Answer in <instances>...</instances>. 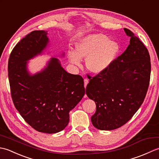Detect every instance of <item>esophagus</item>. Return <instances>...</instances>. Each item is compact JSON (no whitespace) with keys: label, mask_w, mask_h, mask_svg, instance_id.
<instances>
[{"label":"esophagus","mask_w":159,"mask_h":159,"mask_svg":"<svg viewBox=\"0 0 159 159\" xmlns=\"http://www.w3.org/2000/svg\"><path fill=\"white\" fill-rule=\"evenodd\" d=\"M88 83H89L88 79H84V85H85V87H87V84H88Z\"/></svg>","instance_id":"34e87169"}]
</instances>
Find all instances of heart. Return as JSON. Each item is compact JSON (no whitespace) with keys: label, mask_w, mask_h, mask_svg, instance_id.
<instances>
[{"label":"heart","mask_w":159,"mask_h":159,"mask_svg":"<svg viewBox=\"0 0 159 159\" xmlns=\"http://www.w3.org/2000/svg\"><path fill=\"white\" fill-rule=\"evenodd\" d=\"M118 43L109 40L100 33L87 35L76 45L75 52L69 53V59L74 65L80 66L81 59H86V67L90 72L98 74L106 70L116 59L119 52Z\"/></svg>","instance_id":"b5f03b06"}]
</instances>
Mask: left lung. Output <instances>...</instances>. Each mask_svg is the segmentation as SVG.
Returning <instances> with one entry per match:
<instances>
[{
  "label": "left lung",
  "mask_w": 159,
  "mask_h": 159,
  "mask_svg": "<svg viewBox=\"0 0 159 159\" xmlns=\"http://www.w3.org/2000/svg\"><path fill=\"white\" fill-rule=\"evenodd\" d=\"M124 31L130 38L126 50L106 70L89 76L86 87L87 96L96 105L91 120L99 130H114L128 122L142 104L149 86L148 50L129 29Z\"/></svg>",
  "instance_id": "1"
}]
</instances>
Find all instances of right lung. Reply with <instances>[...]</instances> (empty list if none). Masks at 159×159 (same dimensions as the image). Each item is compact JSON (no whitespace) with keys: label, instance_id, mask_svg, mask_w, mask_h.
Instances as JSON below:
<instances>
[{"label":"right lung","instance_id":"1","mask_svg":"<svg viewBox=\"0 0 159 159\" xmlns=\"http://www.w3.org/2000/svg\"><path fill=\"white\" fill-rule=\"evenodd\" d=\"M47 35L32 31L17 43L9 59L8 76L13 104L24 120L36 130L52 134L67 126L70 111L85 92L83 77L67 72L55 57L40 72H29L28 61L46 50Z\"/></svg>","mask_w":159,"mask_h":159}]
</instances>
